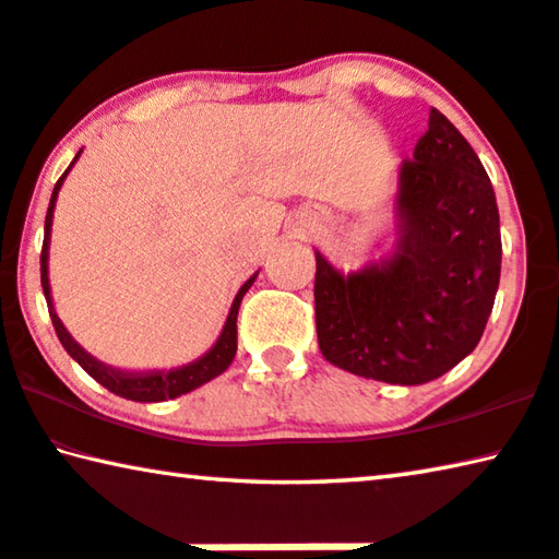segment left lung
Wrapping results in <instances>:
<instances>
[{
	"label": "left lung",
	"mask_w": 559,
	"mask_h": 559,
	"mask_svg": "<svg viewBox=\"0 0 559 559\" xmlns=\"http://www.w3.org/2000/svg\"><path fill=\"white\" fill-rule=\"evenodd\" d=\"M394 212L388 260L342 274L314 252L317 340L324 359L352 374L425 384L477 347L502 262L492 182L442 111H429L402 162Z\"/></svg>",
	"instance_id": "left-lung-1"
}]
</instances>
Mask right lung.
<instances>
[{
  "instance_id": "1",
  "label": "right lung",
  "mask_w": 559,
  "mask_h": 559,
  "mask_svg": "<svg viewBox=\"0 0 559 559\" xmlns=\"http://www.w3.org/2000/svg\"><path fill=\"white\" fill-rule=\"evenodd\" d=\"M82 152H76V157H80ZM74 157V162H76ZM72 162V165H74ZM72 165L67 167V171L72 169ZM67 171L62 177L57 179L55 185V192H51V200H49V207H47V219H45V245H41V257H39V272H41V289H45V297H47V307H49V317H51V324H55V332L59 342H62V347L67 349V355H70L76 365H80L84 372L90 377H94L102 388H107L109 392L119 394V397L124 400H134V402H165V400H175L179 394H187L197 388H202L204 382L214 380V377L225 372V369L231 365V359L237 355V312H239V302H242V297L247 295V289L252 287L254 277H250L242 285V289L237 292L235 302H231V309L227 314V322L225 328H222L219 340L214 342V347L207 352V355L194 359V362L185 365V367H177V369H169V372H122V369H115V367H107L102 365L99 359H94L90 352H84L76 342L72 340V334L67 332V328L59 320L57 312H55V305H51V295H49V277H47V260H49V231H51V214H55V202H57V194H59V187H62Z\"/></svg>"
}]
</instances>
